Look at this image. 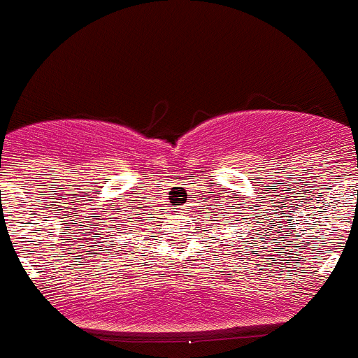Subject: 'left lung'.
<instances>
[{
	"mask_svg": "<svg viewBox=\"0 0 358 358\" xmlns=\"http://www.w3.org/2000/svg\"><path fill=\"white\" fill-rule=\"evenodd\" d=\"M236 201H238V199H236ZM242 204H245V202L242 201ZM218 206H222V204H218ZM229 209L231 210V212L229 211ZM211 213L215 215L213 218H220V217H218V213H220V211H211ZM224 213H226V215H224V220H229V213H231V218H235V215H233V213H238L240 215V206H238V204H231V208H227V210L224 211ZM218 222H220V220H218ZM256 224H258V222H256Z\"/></svg>",
	"mask_w": 358,
	"mask_h": 358,
	"instance_id": "8db88e82",
	"label": "left lung"
}]
</instances>
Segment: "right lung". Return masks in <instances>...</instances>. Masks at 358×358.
Returning a JSON list of instances; mask_svg holds the SVG:
<instances>
[{
  "instance_id": "right-lung-1",
  "label": "right lung",
  "mask_w": 358,
  "mask_h": 358,
  "mask_svg": "<svg viewBox=\"0 0 358 358\" xmlns=\"http://www.w3.org/2000/svg\"><path fill=\"white\" fill-rule=\"evenodd\" d=\"M127 222H132V220H127ZM131 229H134V224H116V231H110V238L118 240V236L120 238H125V235Z\"/></svg>"
}]
</instances>
